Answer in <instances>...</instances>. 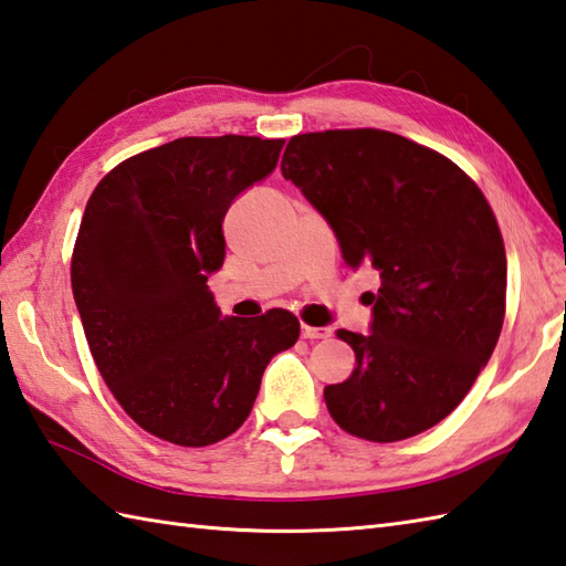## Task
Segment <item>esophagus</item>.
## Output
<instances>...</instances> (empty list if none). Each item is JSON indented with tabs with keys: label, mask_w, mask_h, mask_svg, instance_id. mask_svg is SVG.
Segmentation results:
<instances>
[{
	"label": "esophagus",
	"mask_w": 566,
	"mask_h": 566,
	"mask_svg": "<svg viewBox=\"0 0 566 566\" xmlns=\"http://www.w3.org/2000/svg\"><path fill=\"white\" fill-rule=\"evenodd\" d=\"M300 334H303L305 339H327L329 334H332V329L329 327H307V325H303Z\"/></svg>",
	"instance_id": "34e87169"
}]
</instances>
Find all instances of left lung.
Wrapping results in <instances>:
<instances>
[{"label": "left lung", "mask_w": 566, "mask_h": 566, "mask_svg": "<svg viewBox=\"0 0 566 566\" xmlns=\"http://www.w3.org/2000/svg\"><path fill=\"white\" fill-rule=\"evenodd\" d=\"M281 172L325 217L349 269L371 266L368 334L347 380L325 388L349 434L398 442L452 412L499 342L505 249L491 207L464 170L380 129L293 136Z\"/></svg>", "instance_id": "left-lung-1"}]
</instances>
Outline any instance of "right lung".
I'll list each match as a JSON object with an SVG mask.
<instances>
[{
  "mask_svg": "<svg viewBox=\"0 0 566 566\" xmlns=\"http://www.w3.org/2000/svg\"><path fill=\"white\" fill-rule=\"evenodd\" d=\"M283 138L186 136L124 160L92 192L71 283L102 378L160 440L207 447L237 432L275 354L297 342L287 310L222 317L207 279L224 263V214L269 178Z\"/></svg>",
  "mask_w": 566,
  "mask_h": 566,
  "instance_id": "obj_1",
  "label": "right lung"
}]
</instances>
